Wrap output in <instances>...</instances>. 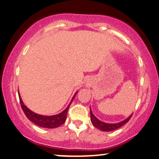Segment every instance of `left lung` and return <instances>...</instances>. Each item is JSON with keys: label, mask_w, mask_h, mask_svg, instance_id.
<instances>
[{"label": "left lung", "mask_w": 159, "mask_h": 159, "mask_svg": "<svg viewBox=\"0 0 159 159\" xmlns=\"http://www.w3.org/2000/svg\"><path fill=\"white\" fill-rule=\"evenodd\" d=\"M133 114L131 115H130L128 118H126L125 120H122V121L117 122V123H106V122L100 121V120H98L95 116L94 115L93 113H92L91 107H90V116H91V122L95 128H98V129L102 130V131H112V130H114L116 129H118L120 127H122L123 125L129 121Z\"/></svg>", "instance_id": "8db88e82"}]
</instances>
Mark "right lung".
I'll use <instances>...</instances> for the list:
<instances>
[{
	"mask_svg": "<svg viewBox=\"0 0 159 159\" xmlns=\"http://www.w3.org/2000/svg\"><path fill=\"white\" fill-rule=\"evenodd\" d=\"M77 92L74 94V96L72 98L71 101L69 103V105L67 108L64 110L63 111H61V113L56 114V115H52V116H45V115H41V114H38L34 113V111H31L29 108H27L25 104L23 103L22 98L20 95L19 91H18V94H19V99L20 102V105L22 107V109L24 113H25V116H27V118L30 121L34 122L35 125L39 126L42 128H56L59 127L60 125H61L62 124L65 123L67 119V114L68 109L70 104L72 103L74 98H75V94H77Z\"/></svg>",
	"mask_w": 159,
	"mask_h": 159,
	"instance_id": "add662e5",
	"label": "right lung"
}]
</instances>
